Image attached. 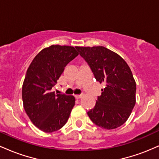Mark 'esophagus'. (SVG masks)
Returning a JSON list of instances; mask_svg holds the SVG:
<instances>
[{
    "label": "esophagus",
    "mask_w": 159,
    "mask_h": 159,
    "mask_svg": "<svg viewBox=\"0 0 159 159\" xmlns=\"http://www.w3.org/2000/svg\"><path fill=\"white\" fill-rule=\"evenodd\" d=\"M75 97L76 99H79V98H81L82 97L81 95H76V96H75Z\"/></svg>",
    "instance_id": "esophagus-1"
}]
</instances>
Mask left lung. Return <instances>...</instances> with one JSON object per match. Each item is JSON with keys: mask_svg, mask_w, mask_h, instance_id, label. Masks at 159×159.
<instances>
[{"mask_svg": "<svg viewBox=\"0 0 159 159\" xmlns=\"http://www.w3.org/2000/svg\"><path fill=\"white\" fill-rule=\"evenodd\" d=\"M90 66L94 77L105 84L96 105L87 112L93 123L114 129L126 122L136 102V83L119 54L103 46L75 47Z\"/></svg>", "mask_w": 159, "mask_h": 159, "instance_id": "obj_1", "label": "left lung"}]
</instances>
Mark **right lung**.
<instances>
[{"instance_id": "obj_1", "label": "right lung", "mask_w": 159, "mask_h": 159, "mask_svg": "<svg viewBox=\"0 0 159 159\" xmlns=\"http://www.w3.org/2000/svg\"><path fill=\"white\" fill-rule=\"evenodd\" d=\"M78 55L74 47L52 45L43 49L27 69L22 85L24 108L34 125L43 132L59 130L69 119L75 97L56 95L51 90L66 66Z\"/></svg>"}]
</instances>
